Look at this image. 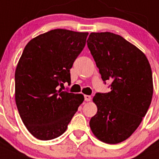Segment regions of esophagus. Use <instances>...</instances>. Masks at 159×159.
Wrapping results in <instances>:
<instances>
[{"mask_svg":"<svg viewBox=\"0 0 159 159\" xmlns=\"http://www.w3.org/2000/svg\"><path fill=\"white\" fill-rule=\"evenodd\" d=\"M84 99H85V101H87V102L91 101V95H84Z\"/></svg>","mask_w":159,"mask_h":159,"instance_id":"obj_1","label":"esophagus"}]
</instances>
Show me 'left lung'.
<instances>
[{"label": "left lung", "instance_id": "left-lung-1", "mask_svg": "<svg viewBox=\"0 0 159 159\" xmlns=\"http://www.w3.org/2000/svg\"><path fill=\"white\" fill-rule=\"evenodd\" d=\"M87 47L110 92L96 93L97 113L90 120L94 136L115 144L139 127L151 105L153 79L148 58L136 46L110 32L91 33Z\"/></svg>", "mask_w": 159, "mask_h": 159}]
</instances>
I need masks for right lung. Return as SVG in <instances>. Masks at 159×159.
Masks as SVG:
<instances>
[{
  "label": "right lung",
  "mask_w": 159,
  "mask_h": 159,
  "mask_svg": "<svg viewBox=\"0 0 159 159\" xmlns=\"http://www.w3.org/2000/svg\"><path fill=\"white\" fill-rule=\"evenodd\" d=\"M87 35L55 29L31 39L23 49L15 73L16 103L23 124L37 139L62 135L84 102L82 94L57 87L71 83L70 69Z\"/></svg>",
  "instance_id": "1"
}]
</instances>
